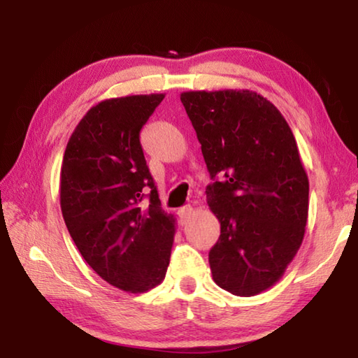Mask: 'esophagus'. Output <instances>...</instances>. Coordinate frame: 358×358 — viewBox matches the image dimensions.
Listing matches in <instances>:
<instances>
[{
    "mask_svg": "<svg viewBox=\"0 0 358 358\" xmlns=\"http://www.w3.org/2000/svg\"><path fill=\"white\" fill-rule=\"evenodd\" d=\"M191 213H192V207H191V205H185V207H181V208L178 210V216H180L181 224H185V221L187 220V217L191 216Z\"/></svg>",
    "mask_w": 358,
    "mask_h": 358,
    "instance_id": "34e87169",
    "label": "esophagus"
}]
</instances>
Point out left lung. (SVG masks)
Listing matches in <instances>:
<instances>
[{"label": "left lung", "instance_id": "1", "mask_svg": "<svg viewBox=\"0 0 358 358\" xmlns=\"http://www.w3.org/2000/svg\"><path fill=\"white\" fill-rule=\"evenodd\" d=\"M213 183L207 203L221 224L208 254L213 281L238 296L281 280L305 237L310 183L281 112L250 90L180 96Z\"/></svg>", "mask_w": 358, "mask_h": 358}]
</instances>
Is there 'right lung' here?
<instances>
[{
    "label": "right lung",
    "instance_id": "1",
    "mask_svg": "<svg viewBox=\"0 0 358 358\" xmlns=\"http://www.w3.org/2000/svg\"><path fill=\"white\" fill-rule=\"evenodd\" d=\"M164 94L101 101L72 132L59 177V203L77 250L102 280L142 294L166 278L175 217L161 208L141 129ZM150 189V203L141 204Z\"/></svg>",
    "mask_w": 358,
    "mask_h": 358
}]
</instances>
